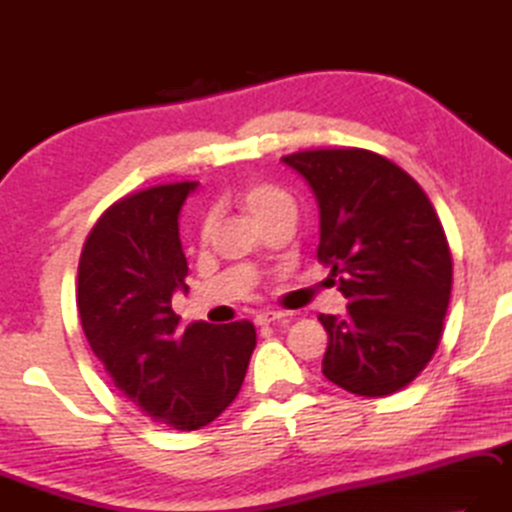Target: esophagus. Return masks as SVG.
<instances>
[{"mask_svg":"<svg viewBox=\"0 0 512 512\" xmlns=\"http://www.w3.org/2000/svg\"><path fill=\"white\" fill-rule=\"evenodd\" d=\"M286 318V313H280V311H262L255 315V322L259 324V327H264V324H273V322H280Z\"/></svg>","mask_w":512,"mask_h":512,"instance_id":"obj_1","label":"esophagus"}]
</instances>
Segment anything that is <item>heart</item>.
<instances>
[{
  "label": "heart",
  "mask_w": 512,
  "mask_h": 512,
  "mask_svg": "<svg viewBox=\"0 0 512 512\" xmlns=\"http://www.w3.org/2000/svg\"><path fill=\"white\" fill-rule=\"evenodd\" d=\"M241 206H244L257 224H262V221L271 219L273 215L282 210H291L293 208V199L288 197V192L282 190L280 185H273V183H248L244 192H241ZM212 230V217H208L203 221L201 226V237L206 239Z\"/></svg>",
  "instance_id": "1"
}]
</instances>
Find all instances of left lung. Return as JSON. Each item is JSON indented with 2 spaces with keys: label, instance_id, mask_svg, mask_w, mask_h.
Returning a JSON list of instances; mask_svg holds the SVG:
<instances>
[{
  "label": "left lung",
  "instance_id": "8db88e82",
  "mask_svg": "<svg viewBox=\"0 0 512 512\" xmlns=\"http://www.w3.org/2000/svg\"><path fill=\"white\" fill-rule=\"evenodd\" d=\"M320 210L318 259L338 277L347 315L329 333L322 374L378 398L410 385L439 347L452 291L448 239L427 194L396 163L367 150H309L282 159Z\"/></svg>",
  "mask_w": 512,
  "mask_h": 512
}]
</instances>
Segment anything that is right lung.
Returning a JSON list of instances; mask_svg holds the SVG:
<instances>
[{
	"label": "right lung",
	"mask_w": 512,
	"mask_h": 512,
	"mask_svg": "<svg viewBox=\"0 0 512 512\" xmlns=\"http://www.w3.org/2000/svg\"><path fill=\"white\" fill-rule=\"evenodd\" d=\"M197 185H156L114 203L78 266L80 322L109 378L156 423L185 432L235 401L257 345L248 320L181 329L172 311V295L188 293L179 217Z\"/></svg>",
	"instance_id": "obj_1"
}]
</instances>
